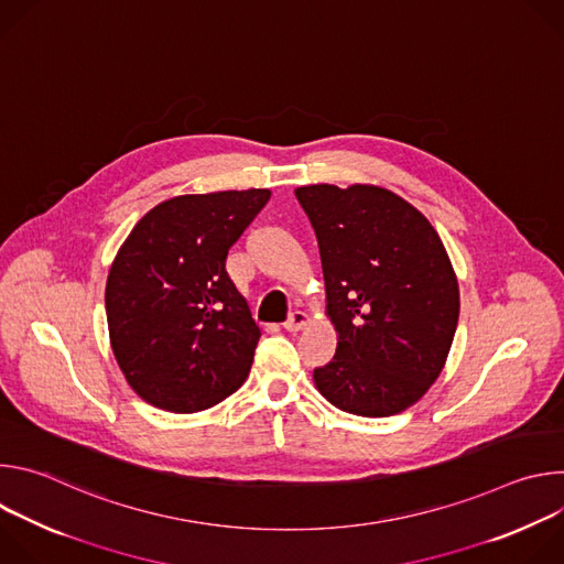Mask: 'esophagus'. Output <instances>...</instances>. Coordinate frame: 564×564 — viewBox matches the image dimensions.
Instances as JSON below:
<instances>
[{
	"label": "esophagus",
	"mask_w": 564,
	"mask_h": 564,
	"mask_svg": "<svg viewBox=\"0 0 564 564\" xmlns=\"http://www.w3.org/2000/svg\"><path fill=\"white\" fill-rule=\"evenodd\" d=\"M310 324V316L305 314V312H301V310H296V312H292L290 314V318L285 321L283 324V328L288 330V333H292V335H296V333H301L305 326Z\"/></svg>",
	"instance_id": "esophagus-1"
}]
</instances>
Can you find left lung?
I'll return each instance as SVG.
<instances>
[{
	"label": "left lung",
	"mask_w": 564,
	"mask_h": 564,
	"mask_svg": "<svg viewBox=\"0 0 564 564\" xmlns=\"http://www.w3.org/2000/svg\"><path fill=\"white\" fill-rule=\"evenodd\" d=\"M321 252L326 314L337 352L314 370L333 406L390 417L429 392L444 370L457 318L459 285L429 218L377 185L294 189Z\"/></svg>",
	"instance_id": "8db88e82"
}]
</instances>
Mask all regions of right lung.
<instances>
[{"label": "right lung", "instance_id": "right-lung-1", "mask_svg": "<svg viewBox=\"0 0 564 564\" xmlns=\"http://www.w3.org/2000/svg\"><path fill=\"white\" fill-rule=\"evenodd\" d=\"M270 194L176 196L124 238L107 276V324L113 357L147 404L198 413L248 379L261 330L225 259Z\"/></svg>", "mask_w": 564, "mask_h": 564}]
</instances>
